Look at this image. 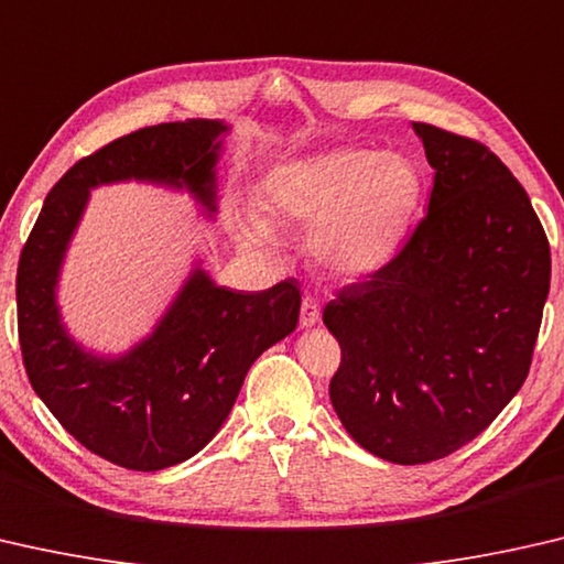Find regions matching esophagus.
I'll list each match as a JSON object with an SVG mask.
<instances>
[{
    "label": "esophagus",
    "instance_id": "esophagus-1",
    "mask_svg": "<svg viewBox=\"0 0 564 564\" xmlns=\"http://www.w3.org/2000/svg\"><path fill=\"white\" fill-rule=\"evenodd\" d=\"M317 322H319V304L312 297H304L302 307H300V325L304 329H310V327H315Z\"/></svg>",
    "mask_w": 564,
    "mask_h": 564
}]
</instances>
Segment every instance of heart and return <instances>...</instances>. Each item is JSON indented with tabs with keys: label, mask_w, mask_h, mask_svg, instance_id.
I'll return each instance as SVG.
<instances>
[{
	"label": "heart",
	"mask_w": 564,
	"mask_h": 564,
	"mask_svg": "<svg viewBox=\"0 0 564 564\" xmlns=\"http://www.w3.org/2000/svg\"><path fill=\"white\" fill-rule=\"evenodd\" d=\"M420 174L400 154L337 150L288 162L264 180L267 209L276 219L312 229L310 252L327 270L362 276L380 270L408 237L420 205ZM249 247L272 252L262 217H247Z\"/></svg>",
	"instance_id": "b5f03b06"
}]
</instances>
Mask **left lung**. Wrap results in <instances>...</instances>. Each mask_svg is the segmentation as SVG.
I'll return each mask as SVG.
<instances>
[{"label":"left lung","mask_w":564,"mask_h":564,"mask_svg":"<svg viewBox=\"0 0 564 564\" xmlns=\"http://www.w3.org/2000/svg\"><path fill=\"white\" fill-rule=\"evenodd\" d=\"M435 170L400 254L325 307L343 362L339 422L394 465L447 457L520 392L550 292V242L528 192L482 142L414 122Z\"/></svg>","instance_id":"1"}]
</instances>
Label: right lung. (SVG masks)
Wrapping results in <instances>:
<instances>
[{"label":"right lung","instance_id":"1","mask_svg":"<svg viewBox=\"0 0 564 564\" xmlns=\"http://www.w3.org/2000/svg\"><path fill=\"white\" fill-rule=\"evenodd\" d=\"M227 129L217 119L144 127L79 160L44 199L17 267V325L34 392L89 452L137 473L180 465L217 435L247 369L297 327L300 288L284 280L237 292L195 267L150 337L119 357H99L62 325L59 270L99 184L187 189L215 215Z\"/></svg>","mask_w":564,"mask_h":564}]
</instances>
